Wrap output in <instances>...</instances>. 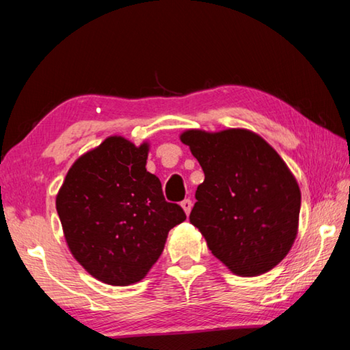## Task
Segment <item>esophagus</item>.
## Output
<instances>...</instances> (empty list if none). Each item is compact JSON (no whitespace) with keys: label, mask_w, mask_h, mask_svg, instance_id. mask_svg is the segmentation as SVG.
I'll return each instance as SVG.
<instances>
[{"label":"esophagus","mask_w":350,"mask_h":350,"mask_svg":"<svg viewBox=\"0 0 350 350\" xmlns=\"http://www.w3.org/2000/svg\"><path fill=\"white\" fill-rule=\"evenodd\" d=\"M180 205H182L183 211H185V213H187V216H188V215H189V211H191V206H193L191 199H183L182 202H180Z\"/></svg>","instance_id":"esophagus-1"}]
</instances>
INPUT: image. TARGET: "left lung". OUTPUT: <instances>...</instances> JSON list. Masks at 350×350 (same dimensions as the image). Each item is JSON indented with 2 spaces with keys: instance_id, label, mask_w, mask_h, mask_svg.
Listing matches in <instances>:
<instances>
[{
  "instance_id": "left-lung-1",
  "label": "left lung",
  "mask_w": 350,
  "mask_h": 350,
  "mask_svg": "<svg viewBox=\"0 0 350 350\" xmlns=\"http://www.w3.org/2000/svg\"><path fill=\"white\" fill-rule=\"evenodd\" d=\"M204 170L189 222L233 273L256 276L286 258L298 232L301 191L273 148L247 129L180 135Z\"/></svg>"
}]
</instances>
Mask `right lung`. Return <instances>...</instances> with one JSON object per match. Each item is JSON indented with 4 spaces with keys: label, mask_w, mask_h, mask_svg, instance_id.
Masks as SVG:
<instances>
[{
    "label": "right lung",
    "mask_w": 350,
    "mask_h": 350,
    "mask_svg": "<svg viewBox=\"0 0 350 350\" xmlns=\"http://www.w3.org/2000/svg\"><path fill=\"white\" fill-rule=\"evenodd\" d=\"M148 144L112 135L83 154L57 194V213L74 258L98 281L129 286L161 256L168 232L187 219L167 202L145 165Z\"/></svg>",
    "instance_id": "right-lung-1"
}]
</instances>
